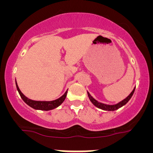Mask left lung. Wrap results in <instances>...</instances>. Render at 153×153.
<instances>
[{
	"label": "left lung",
	"instance_id": "obj_1",
	"mask_svg": "<svg viewBox=\"0 0 153 153\" xmlns=\"http://www.w3.org/2000/svg\"><path fill=\"white\" fill-rule=\"evenodd\" d=\"M135 87L134 88L133 90L131 92V93L129 94V95H128L126 98H124V100H122L121 101L118 102V104H103V103L99 102V101H98L97 100H95V98H94L93 97H92V95L89 93V92H87V95H88V97H89V100H90L91 102L92 103V104H93V105H95V106H96V107H98V108H99V109H103V110H105V111H115V110H117V109H118L119 108L122 107L123 106H124L125 104H126V103H127L128 101L130 100V98H132V95H133L134 92H135Z\"/></svg>",
	"mask_w": 153,
	"mask_h": 153
}]
</instances>
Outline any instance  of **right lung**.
I'll list each match as a JSON object with an SVG mask.
<instances>
[{
    "mask_svg": "<svg viewBox=\"0 0 153 153\" xmlns=\"http://www.w3.org/2000/svg\"><path fill=\"white\" fill-rule=\"evenodd\" d=\"M15 84H16V87L18 89V92H19L20 95H21V98L23 99V101L29 105L30 107L33 108V109H37V110H44V111H49L52 110V109H55V108L58 107L64 101V100L66 99V97L67 95V91L65 92V93L62 95L61 97H60L59 98L56 100H54V101H34V100L29 99V98L26 97L24 94L21 92V91L20 90L19 87H18V84L15 81Z\"/></svg>",
    "mask_w": 153,
    "mask_h": 153,
    "instance_id": "obj_1",
    "label": "right lung"
}]
</instances>
